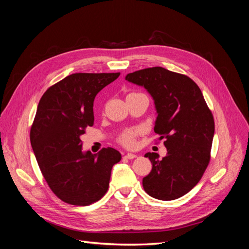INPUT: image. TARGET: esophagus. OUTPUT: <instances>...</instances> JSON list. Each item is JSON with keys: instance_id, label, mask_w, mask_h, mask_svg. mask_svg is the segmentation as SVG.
<instances>
[{"instance_id": "34e87169", "label": "esophagus", "mask_w": 249, "mask_h": 249, "mask_svg": "<svg viewBox=\"0 0 249 249\" xmlns=\"http://www.w3.org/2000/svg\"><path fill=\"white\" fill-rule=\"evenodd\" d=\"M137 156L135 155V154H126L124 158V159H129V160H131V159H135V158H136Z\"/></svg>"}]
</instances>
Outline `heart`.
I'll return each instance as SVG.
<instances>
[{
    "label": "heart",
    "instance_id": "heart-1",
    "mask_svg": "<svg viewBox=\"0 0 249 249\" xmlns=\"http://www.w3.org/2000/svg\"><path fill=\"white\" fill-rule=\"evenodd\" d=\"M140 134H141L140 129H127L119 135L117 140L122 145L127 148H131V147H134L135 144H136V139Z\"/></svg>",
    "mask_w": 249,
    "mask_h": 249
}]
</instances>
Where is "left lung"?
Segmentation results:
<instances>
[{"label":"left lung","mask_w":249,"mask_h":249,"mask_svg":"<svg viewBox=\"0 0 249 249\" xmlns=\"http://www.w3.org/2000/svg\"><path fill=\"white\" fill-rule=\"evenodd\" d=\"M144 87L157 109L155 133L164 140L167 155L161 160L147 153L152 171L143 178L144 191L154 198L173 200L189 192L202 178L211 159L214 117L192 79L160 66L126 74Z\"/></svg>","instance_id":"8db88e82"}]
</instances>
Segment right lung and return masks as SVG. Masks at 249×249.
Returning a JSON list of instances; mask_svg holds the SVG:
<instances>
[{
    "label": "right lung",
    "instance_id": "right-lung-1",
    "mask_svg": "<svg viewBox=\"0 0 249 249\" xmlns=\"http://www.w3.org/2000/svg\"><path fill=\"white\" fill-rule=\"evenodd\" d=\"M120 72H78L47 89L39 101L30 141L42 176L58 198L73 206L100 200L109 188L118 150L82 153L81 136L94 123L93 101Z\"/></svg>",
    "mask_w": 249,
    "mask_h": 249
}]
</instances>
